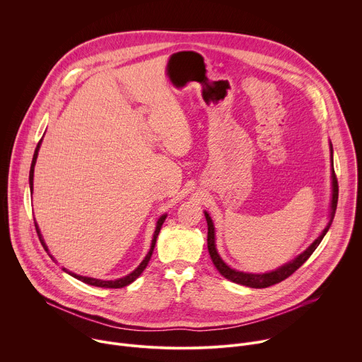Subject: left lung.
I'll list each match as a JSON object with an SVG mask.
<instances>
[{
  "instance_id": "1",
  "label": "left lung",
  "mask_w": 362,
  "mask_h": 362,
  "mask_svg": "<svg viewBox=\"0 0 362 362\" xmlns=\"http://www.w3.org/2000/svg\"><path fill=\"white\" fill-rule=\"evenodd\" d=\"M331 160H332V144H331ZM332 200H331V215H329V222L325 226V229L322 230V233L313 242V245L309 246L306 250H303L300 255H298L293 261H291L289 264H285L284 267L268 272V274H246V272H240L236 269L229 268L223 261L222 257L219 256L218 250H216V245H215V226L214 222L209 216L208 212H204L206 216V222H208V249H209V255L212 257V262L216 267V269L221 272L222 276H225L226 279L239 284V285H245L249 288H268L272 286L275 284L282 282L284 279L289 278L298 268H300L306 261L308 257L314 253V250L318 247V245L321 243V240L324 239L325 233L328 232L332 219L335 216V211H337V203H338V180L335 176V170H334V163H332Z\"/></svg>"
}]
</instances>
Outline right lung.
<instances>
[{"label":"right lung","instance_id":"obj_1","mask_svg":"<svg viewBox=\"0 0 362 362\" xmlns=\"http://www.w3.org/2000/svg\"><path fill=\"white\" fill-rule=\"evenodd\" d=\"M40 144H41V140L38 141V144H37V147H35V151H34V156H33V162H31V169H30V190H31V193H33V177H34V166H35V160H37V156H38V150H40ZM166 216L168 215H163V216H160L159 218V221H158V223H156V230H154V235H153V239H151V246H150V250H148V253L146 255V257L143 259V262L132 272V274H129L127 276H124V278H120V279H116V281H101V279H94V278H88V276H81V275H77V274H73V272H69L66 268H63V271H66L67 274H70L71 276H74L76 279H78V281H81V282H84V284H88V285H93V286H100V288H123V286H127V285H130L133 281H136L140 275H141V272L146 269V267H147V264H148V261H150V257H151V253H153V249H154V245H156V239H158V236H159V232H160V229H162V225H163V222H165V219H166ZM35 223V222H34ZM35 229H37V233H38V238H40V242H41V245L44 246V249L45 250H48L47 249V245L44 243V239H42V236H41V233H40V229H38V226H37V223H35ZM53 257V256H51Z\"/></svg>","mask_w":362,"mask_h":362}]
</instances>
